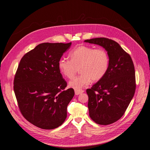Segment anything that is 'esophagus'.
Returning <instances> with one entry per match:
<instances>
[{
    "label": "esophagus",
    "mask_w": 150,
    "mask_h": 150,
    "mask_svg": "<svg viewBox=\"0 0 150 150\" xmlns=\"http://www.w3.org/2000/svg\"><path fill=\"white\" fill-rule=\"evenodd\" d=\"M84 91L82 90H75V93L76 95H79L81 93H82Z\"/></svg>",
    "instance_id": "esophagus-1"
}]
</instances>
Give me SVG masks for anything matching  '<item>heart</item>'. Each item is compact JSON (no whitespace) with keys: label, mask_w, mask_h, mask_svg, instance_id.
Masks as SVG:
<instances>
[{"label":"heart","mask_w":150,"mask_h":150,"mask_svg":"<svg viewBox=\"0 0 150 150\" xmlns=\"http://www.w3.org/2000/svg\"><path fill=\"white\" fill-rule=\"evenodd\" d=\"M70 60L62 58L58 62L60 73L68 78L74 76L79 68L80 75L69 81V85L75 90L87 86L91 81L101 80L108 72L110 65L109 54L104 48L80 45L69 54Z\"/></svg>","instance_id":"heart-1"}]
</instances>
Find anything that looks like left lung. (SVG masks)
I'll list each match as a JSON object with an SVG mask.
<instances>
[{
    "label": "left lung",
    "mask_w": 150,
    "mask_h": 150,
    "mask_svg": "<svg viewBox=\"0 0 150 150\" xmlns=\"http://www.w3.org/2000/svg\"><path fill=\"white\" fill-rule=\"evenodd\" d=\"M102 46L110 58L109 70L91 88L87 90L91 119L101 125L112 124L124 115L135 91L133 61L115 41L104 37L85 40Z\"/></svg>",
    "instance_id": "left-lung-1"
}]
</instances>
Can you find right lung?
Returning <instances> with one entry per match:
<instances>
[{"label":"right lung","instance_id":"1","mask_svg":"<svg viewBox=\"0 0 150 150\" xmlns=\"http://www.w3.org/2000/svg\"><path fill=\"white\" fill-rule=\"evenodd\" d=\"M72 42H44L21 59L13 81L19 110L33 125L43 129L60 126L67 116V107L74 96L73 88L65 90L67 82L58 62Z\"/></svg>","mask_w":150,"mask_h":150}]
</instances>
